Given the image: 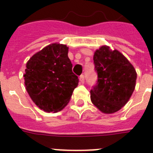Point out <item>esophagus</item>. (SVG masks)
Instances as JSON below:
<instances>
[{
    "instance_id": "34e87169",
    "label": "esophagus",
    "mask_w": 153,
    "mask_h": 153,
    "mask_svg": "<svg viewBox=\"0 0 153 153\" xmlns=\"http://www.w3.org/2000/svg\"><path fill=\"white\" fill-rule=\"evenodd\" d=\"M79 80L81 82V83H84V82H85V76H84L83 74L80 75V77H79Z\"/></svg>"
}]
</instances>
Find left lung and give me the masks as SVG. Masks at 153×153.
Here are the masks:
<instances>
[{"mask_svg":"<svg viewBox=\"0 0 153 153\" xmlns=\"http://www.w3.org/2000/svg\"><path fill=\"white\" fill-rule=\"evenodd\" d=\"M94 63L98 79L91 90L93 104L105 114L121 109L135 89L137 73L121 52L102 46L94 52Z\"/></svg>","mask_w":153,"mask_h":153,"instance_id":"obj_1","label":"left lung"}]
</instances>
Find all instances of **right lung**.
Listing matches in <instances>:
<instances>
[{
  "label": "right lung",
  "instance_id": "right-lung-1",
  "mask_svg": "<svg viewBox=\"0 0 153 153\" xmlns=\"http://www.w3.org/2000/svg\"><path fill=\"white\" fill-rule=\"evenodd\" d=\"M68 48L50 44L32 56L26 64L25 84L32 100L46 112L59 111L71 98L79 84L72 71Z\"/></svg>",
  "mask_w": 153,
  "mask_h": 153
}]
</instances>
